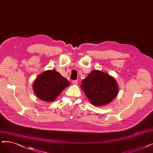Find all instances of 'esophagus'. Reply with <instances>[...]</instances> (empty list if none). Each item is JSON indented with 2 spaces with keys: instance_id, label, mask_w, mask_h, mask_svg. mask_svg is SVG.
<instances>
[{
  "instance_id": "obj_1",
  "label": "esophagus",
  "mask_w": 153,
  "mask_h": 153,
  "mask_svg": "<svg viewBox=\"0 0 153 153\" xmlns=\"http://www.w3.org/2000/svg\"><path fill=\"white\" fill-rule=\"evenodd\" d=\"M72 84L73 85H77L78 84V81L77 80H73L72 81Z\"/></svg>"
}]
</instances>
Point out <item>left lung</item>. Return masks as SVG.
Returning a JSON list of instances; mask_svg holds the SVG:
<instances>
[{
    "label": "left lung",
    "mask_w": 153,
    "mask_h": 153,
    "mask_svg": "<svg viewBox=\"0 0 153 153\" xmlns=\"http://www.w3.org/2000/svg\"><path fill=\"white\" fill-rule=\"evenodd\" d=\"M81 88L94 106H104L111 103L119 92L114 78L100 70H92L82 80Z\"/></svg>",
    "instance_id": "left-lung-1"
}]
</instances>
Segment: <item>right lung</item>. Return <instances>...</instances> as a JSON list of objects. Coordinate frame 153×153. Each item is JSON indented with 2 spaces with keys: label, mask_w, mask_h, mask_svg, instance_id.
<instances>
[{
  "label": "right lung",
  "mask_w": 153,
  "mask_h": 153,
  "mask_svg": "<svg viewBox=\"0 0 153 153\" xmlns=\"http://www.w3.org/2000/svg\"><path fill=\"white\" fill-rule=\"evenodd\" d=\"M69 85L70 82L59 73L49 70L36 77L33 88L36 95L42 101L52 102Z\"/></svg>",
  "instance_id": "right-lung-1"
}]
</instances>
